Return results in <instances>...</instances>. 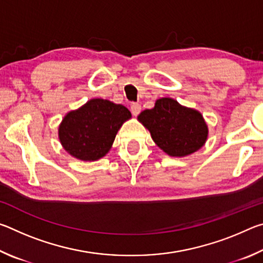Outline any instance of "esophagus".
<instances>
[{"mask_svg":"<svg viewBox=\"0 0 263 263\" xmlns=\"http://www.w3.org/2000/svg\"><path fill=\"white\" fill-rule=\"evenodd\" d=\"M141 111V105L139 103H132L131 104V112L133 116H138Z\"/></svg>","mask_w":263,"mask_h":263,"instance_id":"1","label":"esophagus"}]
</instances>
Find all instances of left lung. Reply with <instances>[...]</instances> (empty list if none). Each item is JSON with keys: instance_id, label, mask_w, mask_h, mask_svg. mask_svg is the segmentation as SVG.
I'll list each match as a JSON object with an SVG mask.
<instances>
[{"instance_id": "left-lung-1", "label": "left lung", "mask_w": 263, "mask_h": 263, "mask_svg": "<svg viewBox=\"0 0 263 263\" xmlns=\"http://www.w3.org/2000/svg\"><path fill=\"white\" fill-rule=\"evenodd\" d=\"M138 119L148 128L155 144L171 157L196 152L208 138L202 115L168 97L158 100L153 109L142 111Z\"/></svg>"}]
</instances>
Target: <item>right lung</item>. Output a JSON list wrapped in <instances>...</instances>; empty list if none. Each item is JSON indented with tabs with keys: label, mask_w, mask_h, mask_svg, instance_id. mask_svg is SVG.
I'll use <instances>...</instances> for the list:
<instances>
[{
	"label": "right lung",
	"mask_w": 263,
	"mask_h": 263,
	"mask_svg": "<svg viewBox=\"0 0 263 263\" xmlns=\"http://www.w3.org/2000/svg\"><path fill=\"white\" fill-rule=\"evenodd\" d=\"M131 118L124 105L95 99L66 115L59 127L64 148L80 160L95 161L109 152L123 123Z\"/></svg>",
	"instance_id": "right-lung-1"
}]
</instances>
